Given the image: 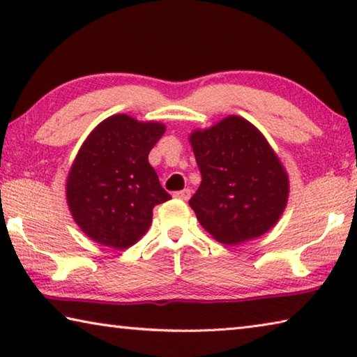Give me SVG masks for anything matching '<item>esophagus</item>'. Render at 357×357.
Segmentation results:
<instances>
[{"instance_id":"1","label":"esophagus","mask_w":357,"mask_h":357,"mask_svg":"<svg viewBox=\"0 0 357 357\" xmlns=\"http://www.w3.org/2000/svg\"><path fill=\"white\" fill-rule=\"evenodd\" d=\"M190 193L192 190L190 189H184V190H178L173 193L174 198H178V200H183V202H187L190 198Z\"/></svg>"}]
</instances>
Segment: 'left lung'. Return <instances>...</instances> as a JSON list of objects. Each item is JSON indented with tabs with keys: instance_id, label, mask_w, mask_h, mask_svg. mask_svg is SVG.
Wrapping results in <instances>:
<instances>
[{
	"instance_id": "1",
	"label": "left lung",
	"mask_w": 357,
	"mask_h": 357,
	"mask_svg": "<svg viewBox=\"0 0 357 357\" xmlns=\"http://www.w3.org/2000/svg\"><path fill=\"white\" fill-rule=\"evenodd\" d=\"M189 140L202 173L189 204L202 227L228 245L269 231L287 206L289 183L261 132L231 114Z\"/></svg>"
}]
</instances>
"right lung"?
Masks as SVG:
<instances>
[{
    "mask_svg": "<svg viewBox=\"0 0 357 357\" xmlns=\"http://www.w3.org/2000/svg\"><path fill=\"white\" fill-rule=\"evenodd\" d=\"M164 132L160 123L113 114L84 140L69 172L66 197L88 238L128 249L148 231L155 204L172 198L148 162Z\"/></svg>",
    "mask_w": 357,
    "mask_h": 357,
    "instance_id": "right-lung-1",
    "label": "right lung"
}]
</instances>
